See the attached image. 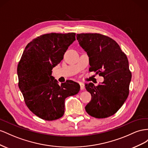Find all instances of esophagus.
Segmentation results:
<instances>
[{
    "label": "esophagus",
    "mask_w": 148,
    "mask_h": 148,
    "mask_svg": "<svg viewBox=\"0 0 148 148\" xmlns=\"http://www.w3.org/2000/svg\"><path fill=\"white\" fill-rule=\"evenodd\" d=\"M80 84V86H81V90H84V88H85V85H84V84L83 82H79Z\"/></svg>",
    "instance_id": "34e87169"
}]
</instances>
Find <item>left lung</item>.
Returning a JSON list of instances; mask_svg holds the SVG:
<instances>
[{"label":"left lung","instance_id":"1","mask_svg":"<svg viewBox=\"0 0 148 148\" xmlns=\"http://www.w3.org/2000/svg\"><path fill=\"white\" fill-rule=\"evenodd\" d=\"M76 37L89 58V71L104 78L97 86L92 82L85 84L92 96L86 110L97 119L110 116L121 108L129 94L132 73L128 58L119 44L107 36L80 33Z\"/></svg>","mask_w":148,"mask_h":148}]
</instances>
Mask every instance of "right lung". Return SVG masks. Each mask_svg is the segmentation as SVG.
I'll list each match as a JSON object with an SVG mask.
<instances>
[{
  "instance_id": "obj_1",
  "label": "right lung",
  "mask_w": 148,
  "mask_h": 148,
  "mask_svg": "<svg viewBox=\"0 0 148 148\" xmlns=\"http://www.w3.org/2000/svg\"><path fill=\"white\" fill-rule=\"evenodd\" d=\"M75 33H51L33 39L27 45L17 66L18 87L29 110L40 119L52 121L64 113V101L77 94L80 86L68 80L59 85L52 69L63 59Z\"/></svg>"
}]
</instances>
